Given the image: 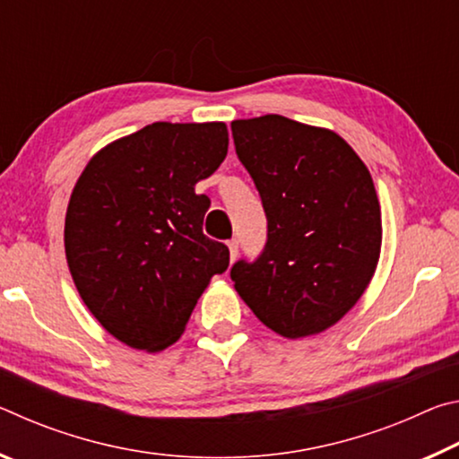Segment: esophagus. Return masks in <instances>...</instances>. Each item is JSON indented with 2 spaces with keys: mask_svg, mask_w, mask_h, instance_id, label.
I'll list each match as a JSON object with an SVG mask.
<instances>
[{
  "mask_svg": "<svg viewBox=\"0 0 459 459\" xmlns=\"http://www.w3.org/2000/svg\"><path fill=\"white\" fill-rule=\"evenodd\" d=\"M229 251H230V261H235L237 255H238V238L229 240Z\"/></svg>",
  "mask_w": 459,
  "mask_h": 459,
  "instance_id": "1",
  "label": "esophagus"
}]
</instances>
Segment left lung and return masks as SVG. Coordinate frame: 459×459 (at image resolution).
Masks as SVG:
<instances>
[{"label":"left lung","mask_w":459,"mask_h":459,"mask_svg":"<svg viewBox=\"0 0 459 459\" xmlns=\"http://www.w3.org/2000/svg\"><path fill=\"white\" fill-rule=\"evenodd\" d=\"M240 164L267 216V243L230 279L259 320L285 338L320 333L375 275L383 224L370 172L344 139L281 115L230 123Z\"/></svg>","instance_id":"left-lung-1"}]
</instances>
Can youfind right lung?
<instances>
[{
    "label": "right lung",
    "mask_w": 459,
    "mask_h": 459,
    "mask_svg": "<svg viewBox=\"0 0 459 459\" xmlns=\"http://www.w3.org/2000/svg\"><path fill=\"white\" fill-rule=\"evenodd\" d=\"M229 152L224 123H152L92 158L68 202L65 248L84 306L115 338L158 352L182 336L229 247L202 232L194 186Z\"/></svg>",
    "instance_id": "1"
}]
</instances>
